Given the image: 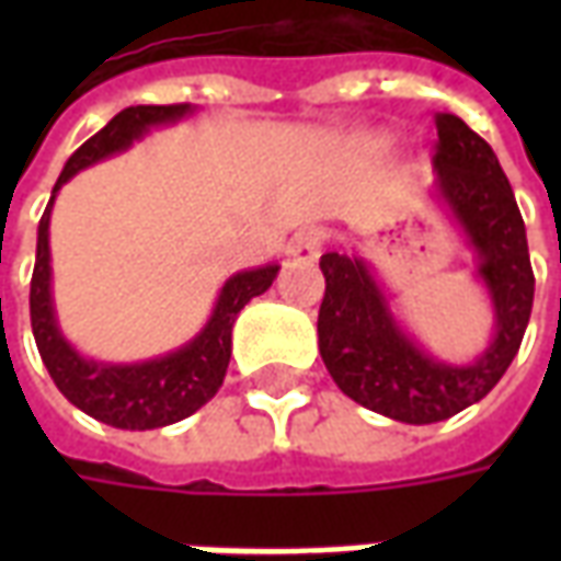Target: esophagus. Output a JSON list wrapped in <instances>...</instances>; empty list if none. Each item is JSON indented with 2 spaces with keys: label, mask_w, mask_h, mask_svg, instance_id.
<instances>
[{
  "label": "esophagus",
  "mask_w": 561,
  "mask_h": 561,
  "mask_svg": "<svg viewBox=\"0 0 561 561\" xmlns=\"http://www.w3.org/2000/svg\"><path fill=\"white\" fill-rule=\"evenodd\" d=\"M321 243H324V237L318 228H304V231H297L291 237V243H288V257L291 261H300V264H309V261H316L321 255Z\"/></svg>",
  "instance_id": "1"
}]
</instances>
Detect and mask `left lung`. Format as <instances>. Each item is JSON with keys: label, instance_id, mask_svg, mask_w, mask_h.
Here are the masks:
<instances>
[{"label": "left lung", "instance_id": "1", "mask_svg": "<svg viewBox=\"0 0 561 561\" xmlns=\"http://www.w3.org/2000/svg\"><path fill=\"white\" fill-rule=\"evenodd\" d=\"M435 128L433 197L466 237L493 304L490 345L469 364L438 360L402 328L366 257L321 255V360L345 397L400 423L447 421L481 402L517 357L535 297L526 225L493 147L454 114H435Z\"/></svg>", "mask_w": 561, "mask_h": 561}]
</instances>
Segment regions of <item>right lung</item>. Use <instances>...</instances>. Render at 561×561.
<instances>
[{
	"label": "right lung",
	"mask_w": 561,
	"mask_h": 561,
	"mask_svg": "<svg viewBox=\"0 0 561 561\" xmlns=\"http://www.w3.org/2000/svg\"><path fill=\"white\" fill-rule=\"evenodd\" d=\"M188 114H195L192 104H138V107L119 111L99 135H92L66 161L54 185L50 204L38 221V249H35L30 288L35 345L54 385L62 390V397L71 405H78L80 412L116 430H156V426L183 421L201 405H207L228 373L233 321L252 297L267 291L279 273V264L233 273L231 279L221 285L213 316L207 318V324L201 328L195 340L152 360L104 364V360L83 357L62 336L54 309V270H50V209H54L59 188L83 168L131 147L149 128L171 126Z\"/></svg>",
	"instance_id": "obj_1"
}]
</instances>
